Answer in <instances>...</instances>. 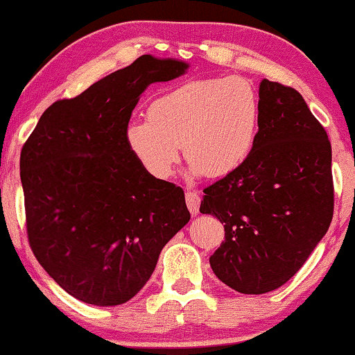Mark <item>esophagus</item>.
<instances>
[{"label": "esophagus", "mask_w": 355, "mask_h": 355, "mask_svg": "<svg viewBox=\"0 0 355 355\" xmlns=\"http://www.w3.org/2000/svg\"><path fill=\"white\" fill-rule=\"evenodd\" d=\"M185 200H187V207H189L191 215H198L200 202H202V200H200L198 191L189 190V191H187V195H185Z\"/></svg>", "instance_id": "34e87169"}]
</instances>
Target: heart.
I'll use <instances>...</instances> for the list:
<instances>
[{"label":"heart","mask_w":355,"mask_h":355,"mask_svg":"<svg viewBox=\"0 0 355 355\" xmlns=\"http://www.w3.org/2000/svg\"><path fill=\"white\" fill-rule=\"evenodd\" d=\"M147 114L125 127L127 147L145 172L168 180L185 148L191 172L221 177L253 152L259 96L250 80L236 76L193 79L153 97Z\"/></svg>","instance_id":"1"}]
</instances>
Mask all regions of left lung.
<instances>
[{"label": "left lung", "mask_w": 355, "mask_h": 355, "mask_svg": "<svg viewBox=\"0 0 355 355\" xmlns=\"http://www.w3.org/2000/svg\"><path fill=\"white\" fill-rule=\"evenodd\" d=\"M332 150L296 89L263 79L256 145L240 168L205 189L200 211L225 223L213 272L243 294L288 283L334 213Z\"/></svg>", "instance_id": "left-lung-1"}]
</instances>
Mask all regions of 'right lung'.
Instances as JSON below:
<instances>
[{
	"label": "right lung",
	"instance_id": "add662e5",
	"mask_svg": "<svg viewBox=\"0 0 355 355\" xmlns=\"http://www.w3.org/2000/svg\"><path fill=\"white\" fill-rule=\"evenodd\" d=\"M140 55L41 115L19 159L28 241L66 293L123 304L150 279L162 248L190 221L180 187L135 160L125 127L147 85L187 69Z\"/></svg>",
	"mask_w": 355,
	"mask_h": 355
}]
</instances>
